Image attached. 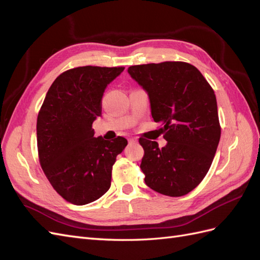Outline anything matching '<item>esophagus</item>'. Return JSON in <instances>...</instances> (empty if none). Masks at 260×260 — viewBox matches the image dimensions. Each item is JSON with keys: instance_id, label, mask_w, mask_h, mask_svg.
<instances>
[{"instance_id": "esophagus-1", "label": "esophagus", "mask_w": 260, "mask_h": 260, "mask_svg": "<svg viewBox=\"0 0 260 260\" xmlns=\"http://www.w3.org/2000/svg\"><path fill=\"white\" fill-rule=\"evenodd\" d=\"M137 142V139H129V143H136Z\"/></svg>"}]
</instances>
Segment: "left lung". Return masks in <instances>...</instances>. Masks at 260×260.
<instances>
[{
  "instance_id": "obj_1",
  "label": "left lung",
  "mask_w": 260,
  "mask_h": 260,
  "mask_svg": "<svg viewBox=\"0 0 260 260\" xmlns=\"http://www.w3.org/2000/svg\"><path fill=\"white\" fill-rule=\"evenodd\" d=\"M128 73L148 94L152 117L160 122L167 144L140 139L145 183L160 194L178 198L205 178L219 144L215 92L200 70L184 61L136 65Z\"/></svg>"
}]
</instances>
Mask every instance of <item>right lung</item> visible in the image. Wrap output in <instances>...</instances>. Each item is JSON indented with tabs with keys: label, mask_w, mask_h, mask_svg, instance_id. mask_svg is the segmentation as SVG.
I'll return each mask as SVG.
<instances>
[{
	"label": "right lung",
	"mask_w": 260,
	"mask_h": 260,
	"mask_svg": "<svg viewBox=\"0 0 260 260\" xmlns=\"http://www.w3.org/2000/svg\"><path fill=\"white\" fill-rule=\"evenodd\" d=\"M124 67L83 66L60 74L52 83L37 120L39 160L62 199L75 205L99 200L111 187L116 157L127 140L94 137L106 86Z\"/></svg>",
	"instance_id": "1"
}]
</instances>
